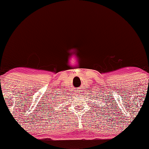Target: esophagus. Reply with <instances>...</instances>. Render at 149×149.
Returning a JSON list of instances; mask_svg holds the SVG:
<instances>
[{"label":"esophagus","instance_id":"obj_1","mask_svg":"<svg viewBox=\"0 0 149 149\" xmlns=\"http://www.w3.org/2000/svg\"><path fill=\"white\" fill-rule=\"evenodd\" d=\"M81 90H79V89H78V91H77V92H78V94H80V92H81Z\"/></svg>","mask_w":149,"mask_h":149}]
</instances>
